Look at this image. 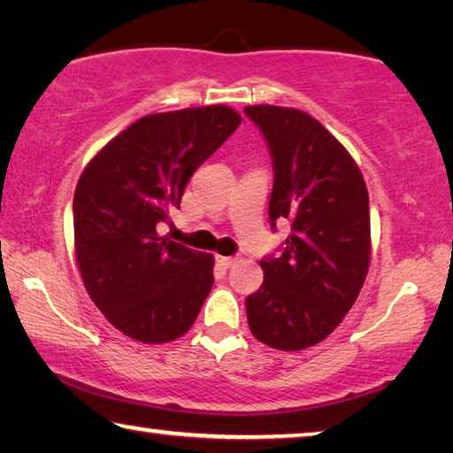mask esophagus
I'll use <instances>...</instances> for the list:
<instances>
[{
  "instance_id": "1",
  "label": "esophagus",
  "mask_w": 453,
  "mask_h": 453,
  "mask_svg": "<svg viewBox=\"0 0 453 453\" xmlns=\"http://www.w3.org/2000/svg\"><path fill=\"white\" fill-rule=\"evenodd\" d=\"M216 262L221 267H229V265L235 264V257H232V256H216Z\"/></svg>"
}]
</instances>
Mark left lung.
Instances as JSON below:
<instances>
[{
  "mask_svg": "<svg viewBox=\"0 0 453 453\" xmlns=\"http://www.w3.org/2000/svg\"><path fill=\"white\" fill-rule=\"evenodd\" d=\"M273 162L270 221L288 219L280 257L259 262L264 283L245 300L251 334L297 351L319 343L357 300L372 256L370 197L349 151L294 107L248 105Z\"/></svg>",
  "mask_w": 453,
  "mask_h": 453,
  "instance_id": "1",
  "label": "left lung"
}]
</instances>
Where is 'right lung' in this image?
Listing matches in <instances>:
<instances>
[{
    "instance_id": "obj_1",
    "label": "right lung",
    "mask_w": 453,
    "mask_h": 453,
    "mask_svg": "<svg viewBox=\"0 0 453 453\" xmlns=\"http://www.w3.org/2000/svg\"><path fill=\"white\" fill-rule=\"evenodd\" d=\"M240 124L227 105L151 113L105 143L81 172L75 259L99 311L132 340L167 343L194 326L213 286V256L170 242L156 227Z\"/></svg>"
}]
</instances>
